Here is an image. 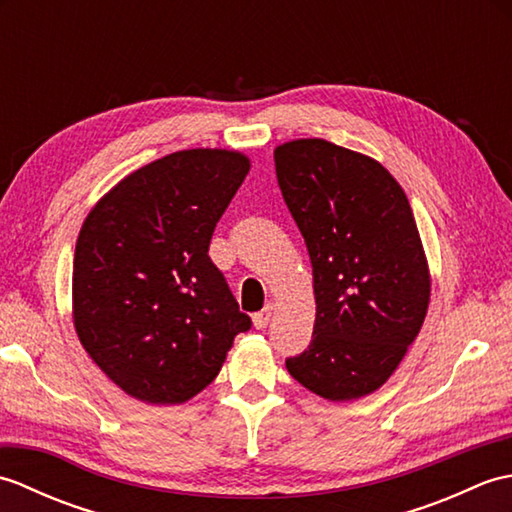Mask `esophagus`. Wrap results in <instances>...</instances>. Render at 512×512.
Returning <instances> with one entry per match:
<instances>
[{
    "instance_id": "1",
    "label": "esophagus",
    "mask_w": 512,
    "mask_h": 512,
    "mask_svg": "<svg viewBox=\"0 0 512 512\" xmlns=\"http://www.w3.org/2000/svg\"><path fill=\"white\" fill-rule=\"evenodd\" d=\"M270 321H273V306H266L262 312H257L253 317V323H255L257 330L268 328Z\"/></svg>"
}]
</instances>
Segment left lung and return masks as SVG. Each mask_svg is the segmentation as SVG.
<instances>
[{
	"label": "left lung",
	"instance_id": "1",
	"mask_svg": "<svg viewBox=\"0 0 512 512\" xmlns=\"http://www.w3.org/2000/svg\"><path fill=\"white\" fill-rule=\"evenodd\" d=\"M275 171L317 303L312 341L288 372L332 402L374 394L416 341L431 297L407 195L378 160L323 138L275 147Z\"/></svg>",
	"mask_w": 512,
	"mask_h": 512
}]
</instances>
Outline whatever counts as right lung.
<instances>
[{"mask_svg":"<svg viewBox=\"0 0 512 512\" xmlns=\"http://www.w3.org/2000/svg\"><path fill=\"white\" fill-rule=\"evenodd\" d=\"M250 158L184 149L129 173L92 206L74 248L72 321L101 372L147 405L213 383L250 328L209 244Z\"/></svg>","mask_w":512,"mask_h":512,"instance_id":"1","label":"right lung"}]
</instances>
